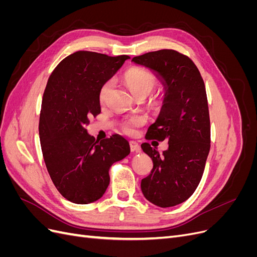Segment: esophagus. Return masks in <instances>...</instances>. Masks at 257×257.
<instances>
[{
	"instance_id": "obj_1",
	"label": "esophagus",
	"mask_w": 257,
	"mask_h": 257,
	"mask_svg": "<svg viewBox=\"0 0 257 257\" xmlns=\"http://www.w3.org/2000/svg\"><path fill=\"white\" fill-rule=\"evenodd\" d=\"M130 148L132 152H139L141 151V146H139L136 142H130Z\"/></svg>"
}]
</instances>
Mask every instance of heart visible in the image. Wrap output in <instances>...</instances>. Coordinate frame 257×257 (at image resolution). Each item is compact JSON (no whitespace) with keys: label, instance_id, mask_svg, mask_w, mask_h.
<instances>
[{"label":"heart","instance_id":"obj_1","mask_svg":"<svg viewBox=\"0 0 257 257\" xmlns=\"http://www.w3.org/2000/svg\"><path fill=\"white\" fill-rule=\"evenodd\" d=\"M123 80L127 85V88L130 91L133 93V95L135 97H139L142 95L147 96L148 94L153 91V89L157 85V78L153 74L150 72L145 71V69L142 68H131L128 71L124 74L123 76ZM112 88V81L108 80L106 81L102 87L99 89L98 92V98L102 103H104L108 94H109ZM147 122V116L143 113H138V114H133L128 116L122 123V130L124 133H126L128 135L134 134L136 130L144 125V124Z\"/></svg>","mask_w":257,"mask_h":257}]
</instances>
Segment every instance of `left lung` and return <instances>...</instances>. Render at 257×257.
<instances>
[{"label":"left lung","instance_id":"left-lung-1","mask_svg":"<svg viewBox=\"0 0 257 257\" xmlns=\"http://www.w3.org/2000/svg\"><path fill=\"white\" fill-rule=\"evenodd\" d=\"M134 63L150 68L164 85L161 112L147 139L167 141L160 154L150 144L142 149L152 159L150 175L142 180L144 196L155 206L174 207L195 192L210 150V118L206 88L194 62L172 49L134 57Z\"/></svg>","mask_w":257,"mask_h":257}]
</instances>
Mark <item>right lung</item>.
Masks as SVG:
<instances>
[{
  "label": "right lung",
  "instance_id": "obj_1",
  "mask_svg": "<svg viewBox=\"0 0 257 257\" xmlns=\"http://www.w3.org/2000/svg\"><path fill=\"white\" fill-rule=\"evenodd\" d=\"M127 59L77 51L60 62L46 85L38 126L43 157L53 184L74 204L102 197L109 185V168L130 154L122 136L97 142L85 128L90 116L100 113V87Z\"/></svg>",
  "mask_w": 257,
  "mask_h": 257
}]
</instances>
